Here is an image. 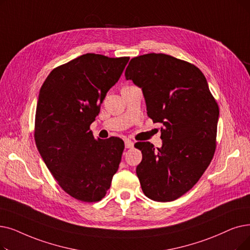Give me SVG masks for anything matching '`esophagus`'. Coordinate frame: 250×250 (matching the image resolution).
I'll return each instance as SVG.
<instances>
[{"label": "esophagus", "instance_id": "34e87169", "mask_svg": "<svg viewBox=\"0 0 250 250\" xmlns=\"http://www.w3.org/2000/svg\"><path fill=\"white\" fill-rule=\"evenodd\" d=\"M125 148H133L134 147V142L133 141H131V140H128V139H126L125 141Z\"/></svg>", "mask_w": 250, "mask_h": 250}]
</instances>
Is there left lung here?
I'll list each match as a JSON object with an SVG mask.
<instances>
[{"label":"left lung","instance_id":"1","mask_svg":"<svg viewBox=\"0 0 250 250\" xmlns=\"http://www.w3.org/2000/svg\"><path fill=\"white\" fill-rule=\"evenodd\" d=\"M125 75L142 89L148 116L162 124L160 148L135 144L142 151L136 169L141 187L154 201L176 200L198 182L213 157L218 103L198 67L167 54L133 58Z\"/></svg>","mask_w":250,"mask_h":250}]
</instances>
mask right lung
<instances>
[{"label": "right lung", "mask_w": 250, "mask_h": 250, "mask_svg": "<svg viewBox=\"0 0 250 250\" xmlns=\"http://www.w3.org/2000/svg\"><path fill=\"white\" fill-rule=\"evenodd\" d=\"M128 60L84 54L54 68L40 90L38 150L58 185L78 200L100 201L121 164L124 141L95 140L90 125Z\"/></svg>", "instance_id": "add662e5"}]
</instances>
